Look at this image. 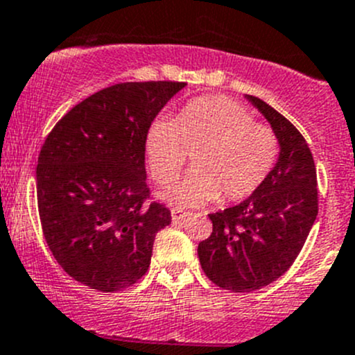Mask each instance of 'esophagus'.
Masks as SVG:
<instances>
[{
    "mask_svg": "<svg viewBox=\"0 0 355 355\" xmlns=\"http://www.w3.org/2000/svg\"><path fill=\"white\" fill-rule=\"evenodd\" d=\"M187 215V211H184L182 208H171V218H173V223H180V220H184Z\"/></svg>",
    "mask_w": 355,
    "mask_h": 355,
    "instance_id": "1",
    "label": "esophagus"
}]
</instances>
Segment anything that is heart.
Returning <instances> with one entry per match:
<instances>
[{
    "instance_id": "1",
    "label": "heart",
    "mask_w": 355,
    "mask_h": 355,
    "mask_svg": "<svg viewBox=\"0 0 355 355\" xmlns=\"http://www.w3.org/2000/svg\"><path fill=\"white\" fill-rule=\"evenodd\" d=\"M148 168L157 184H168L193 154V168L162 191V200L180 208L211 201L236 203L256 194L270 178L280 144L275 131L224 96L187 103L177 119L159 117L145 138Z\"/></svg>"
}]
</instances>
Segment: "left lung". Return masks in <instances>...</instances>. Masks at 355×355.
<instances>
[{
    "mask_svg": "<svg viewBox=\"0 0 355 355\" xmlns=\"http://www.w3.org/2000/svg\"><path fill=\"white\" fill-rule=\"evenodd\" d=\"M247 99L273 128L280 155L256 194L208 215L214 230L198 245L205 275L233 293H252L282 277L301 252L319 211L315 162L303 135L263 99Z\"/></svg>",
    "mask_w": 355,
    "mask_h": 355,
    "instance_id": "8db88e82",
    "label": "left lung"
}]
</instances>
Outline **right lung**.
Returning <instances> with one entry per match:
<instances>
[{
    "instance_id": "1",
    "label": "right lung",
    "mask_w": 355,
    "mask_h": 355,
    "mask_svg": "<svg viewBox=\"0 0 355 355\" xmlns=\"http://www.w3.org/2000/svg\"><path fill=\"white\" fill-rule=\"evenodd\" d=\"M185 82H124L71 108L45 138L36 166L43 236L59 266L101 293L137 284L171 214L152 200L145 138Z\"/></svg>"
}]
</instances>
